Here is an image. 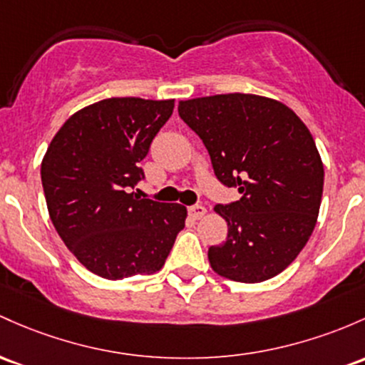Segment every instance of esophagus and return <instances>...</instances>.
<instances>
[{
	"label": "esophagus",
	"mask_w": 365,
	"mask_h": 365,
	"mask_svg": "<svg viewBox=\"0 0 365 365\" xmlns=\"http://www.w3.org/2000/svg\"><path fill=\"white\" fill-rule=\"evenodd\" d=\"M189 215L194 220H201L204 215H206V207L201 206V204H194V206L189 207Z\"/></svg>",
	"instance_id": "34e87169"
}]
</instances>
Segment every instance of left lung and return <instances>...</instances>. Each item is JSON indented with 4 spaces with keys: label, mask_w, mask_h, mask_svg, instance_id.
<instances>
[{
    "label": "left lung",
    "mask_w": 365,
    "mask_h": 365,
    "mask_svg": "<svg viewBox=\"0 0 365 365\" xmlns=\"http://www.w3.org/2000/svg\"><path fill=\"white\" fill-rule=\"evenodd\" d=\"M178 114L202 140L216 178L242 195L215 206L228 234L207 251L211 268L246 284L275 277L317 223L324 164L310 130L282 102L251 93L180 100Z\"/></svg>",
    "instance_id": "obj_1"
}]
</instances>
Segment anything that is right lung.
<instances>
[{
    "label": "right lung",
    "mask_w": 365,
    "mask_h": 365,
    "mask_svg": "<svg viewBox=\"0 0 365 365\" xmlns=\"http://www.w3.org/2000/svg\"><path fill=\"white\" fill-rule=\"evenodd\" d=\"M173 107L175 100H100L74 112L48 145L41 182L51 223L98 277L161 270L185 227V206L131 192L143 178L138 163Z\"/></svg>",
    "instance_id": "obj_1"
}]
</instances>
